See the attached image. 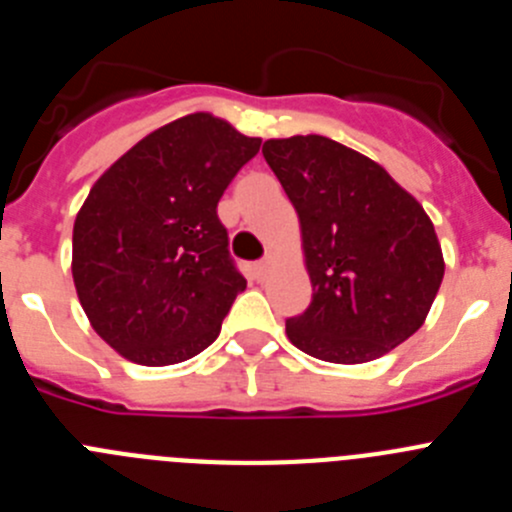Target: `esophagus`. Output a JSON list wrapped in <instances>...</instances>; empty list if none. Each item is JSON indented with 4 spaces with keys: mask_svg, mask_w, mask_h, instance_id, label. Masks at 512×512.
<instances>
[{
    "mask_svg": "<svg viewBox=\"0 0 512 512\" xmlns=\"http://www.w3.org/2000/svg\"><path fill=\"white\" fill-rule=\"evenodd\" d=\"M251 274L253 279H266V274H269V261H259V264H253L251 266Z\"/></svg>",
    "mask_w": 512,
    "mask_h": 512,
    "instance_id": "34e87169",
    "label": "esophagus"
}]
</instances>
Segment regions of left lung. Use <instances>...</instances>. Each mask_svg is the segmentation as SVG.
I'll return each instance as SVG.
<instances>
[{
	"instance_id": "1",
	"label": "left lung",
	"mask_w": 512,
	"mask_h": 512,
	"mask_svg": "<svg viewBox=\"0 0 512 512\" xmlns=\"http://www.w3.org/2000/svg\"><path fill=\"white\" fill-rule=\"evenodd\" d=\"M300 217L312 302L287 338L330 364L390 354L425 323L443 279L431 217L377 161L325 135L264 143Z\"/></svg>"
}]
</instances>
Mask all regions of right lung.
Here are the masks:
<instances>
[{
    "instance_id": "1",
    "label": "right lung",
    "mask_w": 512,
    "mask_h": 512,
    "mask_svg": "<svg viewBox=\"0 0 512 512\" xmlns=\"http://www.w3.org/2000/svg\"><path fill=\"white\" fill-rule=\"evenodd\" d=\"M261 138L194 112L153 130L94 182L74 223L76 295L117 354L169 366L205 351L246 279L217 202Z\"/></svg>"
}]
</instances>
